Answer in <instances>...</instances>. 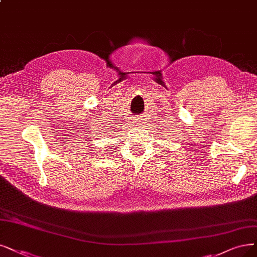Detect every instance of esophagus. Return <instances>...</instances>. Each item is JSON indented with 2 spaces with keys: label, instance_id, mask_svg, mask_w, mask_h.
I'll list each match as a JSON object with an SVG mask.
<instances>
[{
  "label": "esophagus",
  "instance_id": "1",
  "mask_svg": "<svg viewBox=\"0 0 257 257\" xmlns=\"http://www.w3.org/2000/svg\"><path fill=\"white\" fill-rule=\"evenodd\" d=\"M135 121H136V126H137V125H139V123H140V121H141V120H140V118H137Z\"/></svg>",
  "mask_w": 257,
  "mask_h": 257
}]
</instances>
